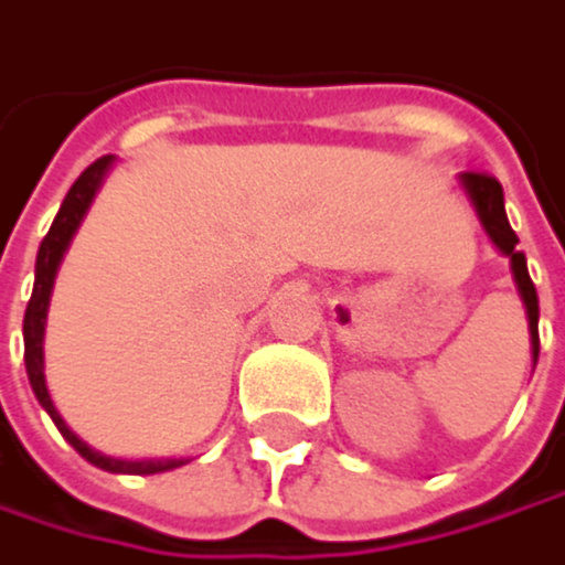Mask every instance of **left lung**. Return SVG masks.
I'll use <instances>...</instances> for the list:
<instances>
[{
    "instance_id": "1",
    "label": "left lung",
    "mask_w": 565,
    "mask_h": 565,
    "mask_svg": "<svg viewBox=\"0 0 565 565\" xmlns=\"http://www.w3.org/2000/svg\"><path fill=\"white\" fill-rule=\"evenodd\" d=\"M460 188H463L470 207L477 211V221H480V227L487 231V237L493 241V247H497L503 257H510V274H513L516 295H520L523 311H526L530 354H533V367H536V358H540V298H536V288H533V280H530V270H526V254L516 247L520 237H516V231H513L510 221H507L503 188H500L497 178L480 174V171H463V174H460Z\"/></svg>"
}]
</instances>
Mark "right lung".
I'll return each mask as SVG.
<instances>
[{
  "label": "right lung",
  "mask_w": 565,
  "mask_h": 565,
  "mask_svg": "<svg viewBox=\"0 0 565 565\" xmlns=\"http://www.w3.org/2000/svg\"><path fill=\"white\" fill-rule=\"evenodd\" d=\"M115 164V154H105L98 158L95 164H88L78 181L68 188L49 234L42 237L39 244V257H35V288H32V301L25 308V321H22V341H25V374H29V384H32V394L39 401V407L52 417V424L58 427V434L98 470H108V473H135V477H148V473H164V470H174L181 463H188L184 457L178 460H118V457H108L102 450H95L92 444H85L68 424L65 417L58 414V407L52 404V394H49V384H45V321H49V301H52V288H55V274H58V264L78 231V224L85 221L105 174L111 171Z\"/></svg>",
  "instance_id": "1"
}]
</instances>
